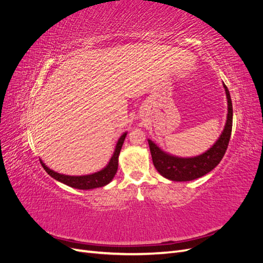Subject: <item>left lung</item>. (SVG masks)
<instances>
[{
    "mask_svg": "<svg viewBox=\"0 0 263 263\" xmlns=\"http://www.w3.org/2000/svg\"><path fill=\"white\" fill-rule=\"evenodd\" d=\"M224 89L228 103V114L225 128L217 141L204 154L192 158H179L164 153L155 142L148 139L154 165L162 177L177 182L192 181L211 172L220 162L227 150L233 128L232 99H230L229 91L225 84Z\"/></svg>",
    "mask_w": 263,
    "mask_h": 263,
    "instance_id": "8db88e82",
    "label": "left lung"
}]
</instances>
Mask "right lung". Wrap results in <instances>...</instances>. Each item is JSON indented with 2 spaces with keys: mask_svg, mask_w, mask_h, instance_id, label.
Masks as SVG:
<instances>
[{
  "mask_svg": "<svg viewBox=\"0 0 263 263\" xmlns=\"http://www.w3.org/2000/svg\"><path fill=\"white\" fill-rule=\"evenodd\" d=\"M126 135L127 133H124L121 136V138L118 139L115 147V151L112 158H110L108 164L104 169L99 172L87 174V176H80V177L66 176V174H60L58 172H54L53 170H50L42 160H41V163L43 165V168L51 178L71 187L79 189V190H92L95 187H102L108 184V183L115 177L117 168H118V156H119V153H121V149L124 144Z\"/></svg>",
  "mask_w": 263,
  "mask_h": 263,
  "instance_id": "right-lung-1",
  "label": "right lung"
}]
</instances>
